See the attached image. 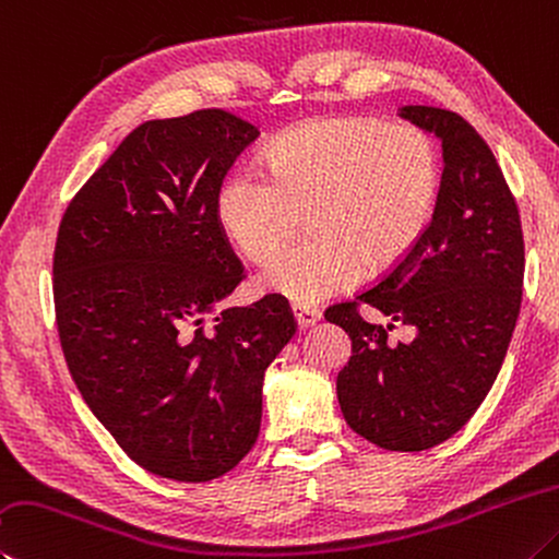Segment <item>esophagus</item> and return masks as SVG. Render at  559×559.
Masks as SVG:
<instances>
[{
	"mask_svg": "<svg viewBox=\"0 0 559 559\" xmlns=\"http://www.w3.org/2000/svg\"><path fill=\"white\" fill-rule=\"evenodd\" d=\"M293 314H296V322L300 330H308L312 324H318L322 312L318 308H310V306H293Z\"/></svg>",
	"mask_w": 559,
	"mask_h": 559,
	"instance_id": "esophagus-1",
	"label": "esophagus"
}]
</instances>
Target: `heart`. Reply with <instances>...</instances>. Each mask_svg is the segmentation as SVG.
<instances>
[{
	"mask_svg": "<svg viewBox=\"0 0 559 559\" xmlns=\"http://www.w3.org/2000/svg\"><path fill=\"white\" fill-rule=\"evenodd\" d=\"M440 166L411 121L312 119L271 146L266 170L241 166L222 182L217 215L251 259L269 257L308 206L313 235L273 254L263 288L314 306L405 257L428 227Z\"/></svg>",
	"mask_w": 559,
	"mask_h": 559,
	"instance_id": "obj_1",
	"label": "heart"
}]
</instances>
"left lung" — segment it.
Returning <instances> with one entry per match:
<instances>
[{"label": "left lung", "mask_w": 559, "mask_h": 559, "mask_svg": "<svg viewBox=\"0 0 559 559\" xmlns=\"http://www.w3.org/2000/svg\"><path fill=\"white\" fill-rule=\"evenodd\" d=\"M399 115L442 144V178L432 219L393 271L357 296L389 324L354 306L324 320L352 340L337 377L349 428L391 452H420L450 440L499 377L521 312L525 247L521 215L499 164L456 111L405 105ZM405 323L411 343H391Z\"/></svg>", "instance_id": "obj_1"}]
</instances>
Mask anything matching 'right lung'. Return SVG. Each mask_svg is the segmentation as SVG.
Returning a JSON list of instances; mask_svg holds the SVG:
<instances>
[{
    "instance_id": "right-lung-1",
    "label": "right lung",
    "mask_w": 559,
    "mask_h": 559,
    "mask_svg": "<svg viewBox=\"0 0 559 559\" xmlns=\"http://www.w3.org/2000/svg\"><path fill=\"white\" fill-rule=\"evenodd\" d=\"M257 139L222 109L144 121L58 229L53 300L70 377L119 448L164 479L210 481L245 460L263 373L296 334L281 296L222 306L245 269L217 195Z\"/></svg>"
}]
</instances>
